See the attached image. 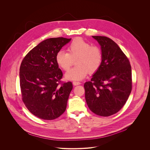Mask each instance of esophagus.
Here are the masks:
<instances>
[{
    "label": "esophagus",
    "mask_w": 150,
    "mask_h": 150,
    "mask_svg": "<svg viewBox=\"0 0 150 150\" xmlns=\"http://www.w3.org/2000/svg\"><path fill=\"white\" fill-rule=\"evenodd\" d=\"M73 84L74 86H78V85L81 84V83L78 82V81H73Z\"/></svg>",
    "instance_id": "34e87169"
}]
</instances>
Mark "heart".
I'll return each instance as SVG.
<instances>
[{"mask_svg":"<svg viewBox=\"0 0 150 150\" xmlns=\"http://www.w3.org/2000/svg\"><path fill=\"white\" fill-rule=\"evenodd\" d=\"M68 52L59 51L55 57L57 64L64 70H67L74 64L76 66L65 74L68 80H81L88 73L93 74L102 63V52L99 47L92 45L81 38L74 39L67 47Z\"/></svg>","mask_w":150,"mask_h":150,"instance_id":"obj_1","label":"heart"}]
</instances>
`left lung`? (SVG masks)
I'll list each match as a JSON object with an SVG mask.
<instances>
[{
    "mask_svg": "<svg viewBox=\"0 0 150 150\" xmlns=\"http://www.w3.org/2000/svg\"><path fill=\"white\" fill-rule=\"evenodd\" d=\"M92 38L100 44L102 63L91 81L84 84L87 105L96 115L108 117L124 106L132 91V69L128 58L111 39Z\"/></svg>",
    "mask_w": 150,
    "mask_h": 150,
    "instance_id": "obj_1",
    "label": "left lung"
}]
</instances>
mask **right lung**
I'll use <instances>...</instances> for the list:
<instances>
[{
    "mask_svg": "<svg viewBox=\"0 0 150 150\" xmlns=\"http://www.w3.org/2000/svg\"><path fill=\"white\" fill-rule=\"evenodd\" d=\"M70 40L64 38L46 39L30 50L22 61V99L28 110L40 119H56L66 110L73 85L71 82L61 83L63 73L55 57Z\"/></svg>",
    "mask_w": 150,
    "mask_h": 150,
    "instance_id": "add662e5",
    "label": "right lung"
}]
</instances>
